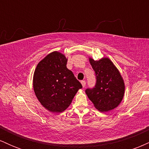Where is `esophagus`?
<instances>
[{"mask_svg":"<svg viewBox=\"0 0 149 149\" xmlns=\"http://www.w3.org/2000/svg\"><path fill=\"white\" fill-rule=\"evenodd\" d=\"M81 84H82V86H83V88H85V85H86V82H85V80H82V81H81Z\"/></svg>","mask_w":149,"mask_h":149,"instance_id":"obj_1","label":"esophagus"}]
</instances>
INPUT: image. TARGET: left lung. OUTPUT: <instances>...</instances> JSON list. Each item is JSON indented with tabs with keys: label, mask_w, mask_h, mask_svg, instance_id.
Segmentation results:
<instances>
[{
	"label": "left lung",
	"mask_w": 149,
	"mask_h": 149,
	"mask_svg": "<svg viewBox=\"0 0 149 149\" xmlns=\"http://www.w3.org/2000/svg\"><path fill=\"white\" fill-rule=\"evenodd\" d=\"M96 75V85L87 89L85 93L95 107L102 112L114 109L123 100L125 92L124 80L118 69L109 58L98 61L89 58Z\"/></svg>",
	"instance_id": "1"
}]
</instances>
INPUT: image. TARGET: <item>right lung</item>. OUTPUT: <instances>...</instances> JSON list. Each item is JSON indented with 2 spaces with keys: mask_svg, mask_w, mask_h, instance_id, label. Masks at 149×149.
Listing matches in <instances>:
<instances>
[{
  "mask_svg": "<svg viewBox=\"0 0 149 149\" xmlns=\"http://www.w3.org/2000/svg\"><path fill=\"white\" fill-rule=\"evenodd\" d=\"M67 60L64 54L54 51L42 59L34 71V92L49 111H64L78 90L83 88L72 71L66 68Z\"/></svg>",
  "mask_w": 149,
  "mask_h": 149,
  "instance_id": "right-lung-1",
  "label": "right lung"
}]
</instances>
